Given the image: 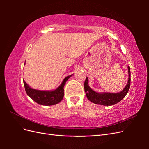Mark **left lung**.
Returning <instances> with one entry per match:
<instances>
[{"label": "left lung", "mask_w": 149, "mask_h": 149, "mask_svg": "<svg viewBox=\"0 0 149 149\" xmlns=\"http://www.w3.org/2000/svg\"><path fill=\"white\" fill-rule=\"evenodd\" d=\"M128 70H129L128 83L123 91L118 93H98L94 91L93 90L91 89L89 86L88 78L87 77L84 83V87L86 95L88 100L94 104H101L103 106H112L120 101L125 96L126 94H127L130 88V71L129 66H128Z\"/></svg>", "instance_id": "8db88e82"}]
</instances>
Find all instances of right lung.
Here are the masks:
<instances>
[{
  "instance_id": "right-lung-1",
  "label": "right lung",
  "mask_w": 149,
  "mask_h": 149,
  "mask_svg": "<svg viewBox=\"0 0 149 149\" xmlns=\"http://www.w3.org/2000/svg\"><path fill=\"white\" fill-rule=\"evenodd\" d=\"M71 75L68 76L63 81L61 84L56 89L52 91H40L31 89L24 81L25 91L27 95L39 104L44 106L55 105L60 102L64 96V86L66 81L71 77Z\"/></svg>"
}]
</instances>
